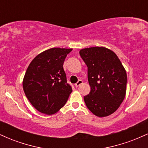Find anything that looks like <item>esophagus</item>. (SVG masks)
Here are the masks:
<instances>
[{"mask_svg": "<svg viewBox=\"0 0 148 148\" xmlns=\"http://www.w3.org/2000/svg\"><path fill=\"white\" fill-rule=\"evenodd\" d=\"M82 84H83L82 80H79V81H78V82L75 84V86H76V87H79V86H81V85Z\"/></svg>", "mask_w": 148, "mask_h": 148, "instance_id": "1", "label": "esophagus"}]
</instances>
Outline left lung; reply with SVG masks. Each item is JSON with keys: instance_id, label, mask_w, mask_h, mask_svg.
Here are the masks:
<instances>
[{"instance_id": "left-lung-1", "label": "left lung", "mask_w": 148, "mask_h": 148, "mask_svg": "<svg viewBox=\"0 0 148 148\" xmlns=\"http://www.w3.org/2000/svg\"><path fill=\"white\" fill-rule=\"evenodd\" d=\"M81 58L88 67L90 92L84 97L88 109L99 118L111 115L126 95L127 72L113 51L103 47L81 49Z\"/></svg>"}]
</instances>
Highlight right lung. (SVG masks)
I'll return each instance as SVG.
<instances>
[{
	"mask_svg": "<svg viewBox=\"0 0 148 148\" xmlns=\"http://www.w3.org/2000/svg\"><path fill=\"white\" fill-rule=\"evenodd\" d=\"M72 49L51 48L30 62L23 79L25 96L40 113L53 115L64 106L72 88L67 83L64 59Z\"/></svg>",
	"mask_w": 148,
	"mask_h": 148,
	"instance_id": "add662e5",
	"label": "right lung"
}]
</instances>
